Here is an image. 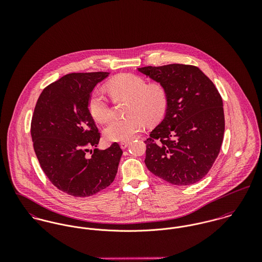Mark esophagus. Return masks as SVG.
Segmentation results:
<instances>
[{"label":"esophagus","instance_id":"obj_1","mask_svg":"<svg viewBox=\"0 0 262 262\" xmlns=\"http://www.w3.org/2000/svg\"><path fill=\"white\" fill-rule=\"evenodd\" d=\"M128 145H129V142H128V141H123V142H121V143H120V146H121V148H122V149L127 148V147H128Z\"/></svg>","mask_w":262,"mask_h":262}]
</instances>
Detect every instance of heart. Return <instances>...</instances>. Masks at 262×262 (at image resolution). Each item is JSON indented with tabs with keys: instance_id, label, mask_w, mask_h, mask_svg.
<instances>
[{
	"instance_id": "heart-1",
	"label": "heart",
	"mask_w": 262,
	"mask_h": 262,
	"mask_svg": "<svg viewBox=\"0 0 262 262\" xmlns=\"http://www.w3.org/2000/svg\"><path fill=\"white\" fill-rule=\"evenodd\" d=\"M108 90L114 99L125 98L131 102L128 108L130 116L114 119L107 125L105 135L110 141H128L144 129L146 121L155 124L165 115L167 109L165 90L157 83L148 84L139 75H118L108 83ZM88 107L93 118L100 123L108 121L111 117L110 104L100 90L92 92Z\"/></svg>"
}]
</instances>
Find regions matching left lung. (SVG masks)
<instances>
[{"instance_id":"obj_1","label":"left lung","mask_w":262,"mask_h":262,"mask_svg":"<svg viewBox=\"0 0 262 262\" xmlns=\"http://www.w3.org/2000/svg\"><path fill=\"white\" fill-rule=\"evenodd\" d=\"M137 71L166 92L163 120L145 142L150 171L176 186L201 181L213 166L223 142L222 98L199 68L187 64L145 67Z\"/></svg>"}]
</instances>
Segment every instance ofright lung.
<instances>
[{"label": "right lung", "instance_id": "add662e5", "mask_svg": "<svg viewBox=\"0 0 262 262\" xmlns=\"http://www.w3.org/2000/svg\"><path fill=\"white\" fill-rule=\"evenodd\" d=\"M109 75H64L42 91L33 113L31 136L42 170L52 185L76 198L109 187L123 153L117 142L96 148L101 135L88 107L93 90Z\"/></svg>", "mask_w": 262, "mask_h": 262}]
</instances>
